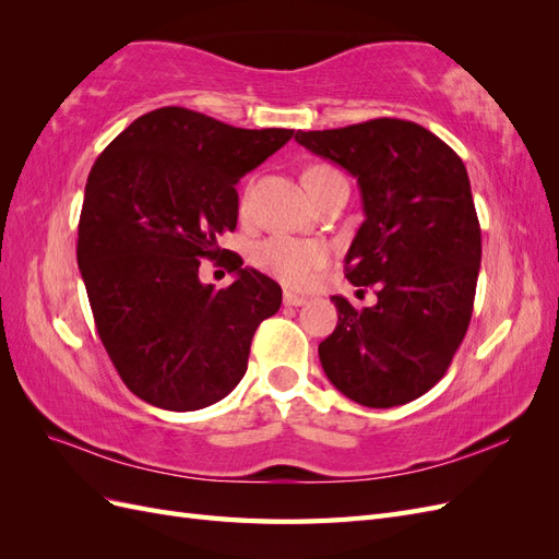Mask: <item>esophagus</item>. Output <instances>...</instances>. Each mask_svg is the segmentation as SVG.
I'll return each instance as SVG.
<instances>
[{
  "label": "esophagus",
  "instance_id": "1",
  "mask_svg": "<svg viewBox=\"0 0 559 559\" xmlns=\"http://www.w3.org/2000/svg\"><path fill=\"white\" fill-rule=\"evenodd\" d=\"M308 302V298L306 296H296V294H292V292H286L284 294V306H289V308H300V306H306Z\"/></svg>",
  "mask_w": 559,
  "mask_h": 559
}]
</instances>
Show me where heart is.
Here are the masks:
<instances>
[{
  "label": "heart",
  "instance_id": "obj_1",
  "mask_svg": "<svg viewBox=\"0 0 559 559\" xmlns=\"http://www.w3.org/2000/svg\"><path fill=\"white\" fill-rule=\"evenodd\" d=\"M337 181H345V177L331 165H314L306 173V183L314 200ZM242 210H247V198L242 200ZM326 259L329 253L319 242L296 238H267L251 251V261L261 273L294 289L308 286Z\"/></svg>",
  "mask_w": 559,
  "mask_h": 559
}]
</instances>
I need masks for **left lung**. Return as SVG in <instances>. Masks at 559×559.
<instances>
[{
  "instance_id": "1",
  "label": "left lung",
  "mask_w": 559,
  "mask_h": 559,
  "mask_svg": "<svg viewBox=\"0 0 559 559\" xmlns=\"http://www.w3.org/2000/svg\"><path fill=\"white\" fill-rule=\"evenodd\" d=\"M296 142L357 177L364 224L345 257L373 308L333 296L335 331L319 361L335 389L368 408L427 394L462 345L480 270V224L462 158L401 118L296 132Z\"/></svg>"
}]
</instances>
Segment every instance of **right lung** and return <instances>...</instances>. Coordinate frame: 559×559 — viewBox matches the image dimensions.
Masks as SVG:
<instances>
[{"mask_svg":"<svg viewBox=\"0 0 559 559\" xmlns=\"http://www.w3.org/2000/svg\"><path fill=\"white\" fill-rule=\"evenodd\" d=\"M294 138L245 130L183 107L132 121L97 156L79 218L76 261L97 335L134 396L200 411L247 373L251 337L282 306L275 280L226 261L236 282L202 285V258L238 226L240 181Z\"/></svg>","mask_w":559,"mask_h":559,"instance_id":"obj_1","label":"right lung"}]
</instances>
